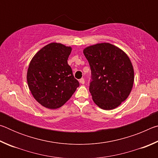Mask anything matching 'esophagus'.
I'll use <instances>...</instances> for the list:
<instances>
[{
  "mask_svg": "<svg viewBox=\"0 0 158 158\" xmlns=\"http://www.w3.org/2000/svg\"><path fill=\"white\" fill-rule=\"evenodd\" d=\"M79 82L81 83V84H84V83H85V80H84V79L81 78V79H79Z\"/></svg>",
  "mask_w": 158,
  "mask_h": 158,
  "instance_id": "1",
  "label": "esophagus"
}]
</instances>
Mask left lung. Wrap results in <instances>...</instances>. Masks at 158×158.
Wrapping results in <instances>:
<instances>
[{
	"instance_id": "8db88e82",
	"label": "left lung",
	"mask_w": 158,
	"mask_h": 158,
	"mask_svg": "<svg viewBox=\"0 0 158 158\" xmlns=\"http://www.w3.org/2000/svg\"><path fill=\"white\" fill-rule=\"evenodd\" d=\"M91 77L89 91L94 102L105 110L116 108L129 96L134 83V69L126 53L109 43L84 49Z\"/></svg>"
}]
</instances>
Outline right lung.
I'll use <instances>...</instances> for the list:
<instances>
[{
	"label": "right lung",
	"mask_w": 158,
	"mask_h": 158,
	"mask_svg": "<svg viewBox=\"0 0 158 158\" xmlns=\"http://www.w3.org/2000/svg\"><path fill=\"white\" fill-rule=\"evenodd\" d=\"M71 51V47L60 43H50L40 50L29 64V89L44 107L55 109L62 106L79 86L68 64Z\"/></svg>",
	"instance_id": "right-lung-1"
}]
</instances>
